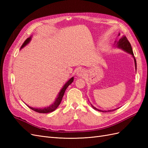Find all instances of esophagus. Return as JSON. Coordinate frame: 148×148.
<instances>
[{"mask_svg": "<svg viewBox=\"0 0 148 148\" xmlns=\"http://www.w3.org/2000/svg\"><path fill=\"white\" fill-rule=\"evenodd\" d=\"M84 74H85V70L83 69H79L77 72V75L78 77H83Z\"/></svg>", "mask_w": 148, "mask_h": 148, "instance_id": "obj_1", "label": "esophagus"}]
</instances>
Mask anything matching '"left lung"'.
<instances>
[{
    "label": "left lung",
    "mask_w": 148,
    "mask_h": 148,
    "mask_svg": "<svg viewBox=\"0 0 148 148\" xmlns=\"http://www.w3.org/2000/svg\"><path fill=\"white\" fill-rule=\"evenodd\" d=\"M120 33L119 34V36H120ZM114 45L115 47H117L119 49H122V50L125 51V52H127L133 56V57L134 58V60H135V69H136V59L135 57H134V54L133 52V50H132V47L130 43L128 41V40L127 39V37L125 36H123L118 41H115V44ZM92 108L95 109L96 110H98L99 112H112L115 110V109L114 110H99L98 109L96 108L95 107H94L92 104H91Z\"/></svg>",
    "instance_id": "obj_1"
}]
</instances>
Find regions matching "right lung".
Segmentation results:
<instances>
[{
    "mask_svg": "<svg viewBox=\"0 0 148 148\" xmlns=\"http://www.w3.org/2000/svg\"><path fill=\"white\" fill-rule=\"evenodd\" d=\"M31 39V37H29V38H27V39H26L25 41L23 44V45L21 46L20 49H22L23 47H24L26 45H27V44L30 42ZM73 79H74L73 77L71 78L69 80V81L65 84V85L63 86V88H62V89L60 90V92L59 93V95H58L57 97L56 98V101L53 102V104H51V106H49V107H44V108H41V109H40V108L39 109V108H34V107H30V106L27 105L28 107H29V108L31 109H32L33 110L36 112L41 113V114H46V113H49V112H51L54 111L57 108L58 106L60 105V102L62 101V97H63V96L64 95V93H65V91L66 90V89L67 88V87H68L70 84H71V83L73 82Z\"/></svg>",
    "mask_w": 148,
    "mask_h": 148,
    "instance_id": "add662e5",
    "label": "right lung"
}]
</instances>
